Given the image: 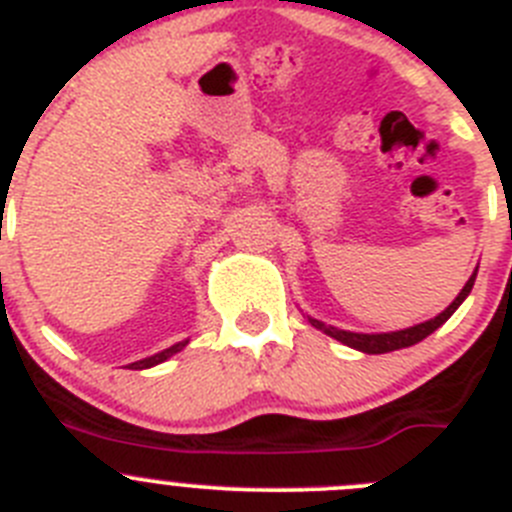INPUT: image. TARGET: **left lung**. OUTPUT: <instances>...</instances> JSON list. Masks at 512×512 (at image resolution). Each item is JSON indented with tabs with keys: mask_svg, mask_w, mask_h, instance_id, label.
<instances>
[{
	"mask_svg": "<svg viewBox=\"0 0 512 512\" xmlns=\"http://www.w3.org/2000/svg\"><path fill=\"white\" fill-rule=\"evenodd\" d=\"M474 278H477V270H474L472 278H469L467 285L462 288V293L454 298V303H451L446 311H441L436 319L423 321V324H418V326H411V329L390 331V334H354V331H344V329H336V326H326L316 319H308V321H311V326H316V329H321V331H326L329 336H334L336 342L347 344V347H352V349H359V352H367V354L395 352V349L411 347V344H418L421 339H426L428 334H434V331L439 329L446 319H449L451 313L457 311L459 303L469 296V290H472V285H474Z\"/></svg>",
	"mask_w": 512,
	"mask_h": 512,
	"instance_id": "obj_1",
	"label": "left lung"
}]
</instances>
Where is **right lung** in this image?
<instances>
[{
    "mask_svg": "<svg viewBox=\"0 0 512 512\" xmlns=\"http://www.w3.org/2000/svg\"><path fill=\"white\" fill-rule=\"evenodd\" d=\"M188 342H178V344H173V347L170 349H163V352L160 354H153V357H147V359H140V362H132V370H145V367H153V365H160V362H165V359L168 357H173V354L176 352H181L183 347H186Z\"/></svg>",
    "mask_w": 512,
    "mask_h": 512,
    "instance_id": "right-lung-1",
    "label": "right lung"
}]
</instances>
